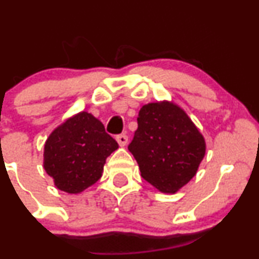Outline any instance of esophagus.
I'll use <instances>...</instances> for the list:
<instances>
[{
  "mask_svg": "<svg viewBox=\"0 0 259 259\" xmlns=\"http://www.w3.org/2000/svg\"><path fill=\"white\" fill-rule=\"evenodd\" d=\"M115 140H117V142H118V144H119L120 147H124L127 144V136L125 135V134H121V135H118L117 138H115Z\"/></svg>",
  "mask_w": 259,
  "mask_h": 259,
  "instance_id": "obj_1",
  "label": "esophagus"
}]
</instances>
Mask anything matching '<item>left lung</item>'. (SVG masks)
Masks as SVG:
<instances>
[{"label": "left lung", "mask_w": 259, "mask_h": 259, "mask_svg": "<svg viewBox=\"0 0 259 259\" xmlns=\"http://www.w3.org/2000/svg\"><path fill=\"white\" fill-rule=\"evenodd\" d=\"M127 148L147 183L175 194L197 173L206 141L181 107L160 101L140 109L138 130Z\"/></svg>", "instance_id": "1"}]
</instances>
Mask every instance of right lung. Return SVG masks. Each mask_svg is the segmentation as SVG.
I'll return each instance as SVG.
<instances>
[{"label": "right lung", "mask_w": 259, "mask_h": 259, "mask_svg": "<svg viewBox=\"0 0 259 259\" xmlns=\"http://www.w3.org/2000/svg\"><path fill=\"white\" fill-rule=\"evenodd\" d=\"M118 144L91 113H76L50 134L44 168L57 189L80 194L102 177L107 157Z\"/></svg>", "instance_id": "add662e5"}]
</instances>
